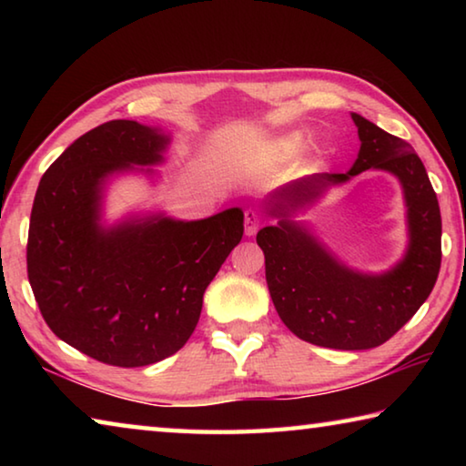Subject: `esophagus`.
Listing matches in <instances>:
<instances>
[{
	"mask_svg": "<svg viewBox=\"0 0 466 466\" xmlns=\"http://www.w3.org/2000/svg\"><path fill=\"white\" fill-rule=\"evenodd\" d=\"M258 226H261V216H258L255 209L244 211V234H247L248 238H250V236L257 234Z\"/></svg>",
	"mask_w": 466,
	"mask_h": 466,
	"instance_id": "esophagus-1",
	"label": "esophagus"
}]
</instances>
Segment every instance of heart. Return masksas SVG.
<instances>
[{"instance_id": "b5f03b06", "label": "heart", "mask_w": 466, "mask_h": 466, "mask_svg": "<svg viewBox=\"0 0 466 466\" xmlns=\"http://www.w3.org/2000/svg\"><path fill=\"white\" fill-rule=\"evenodd\" d=\"M302 141L304 137L299 131H286V133H279L278 137H273L269 147L273 154H291L302 146Z\"/></svg>"}]
</instances>
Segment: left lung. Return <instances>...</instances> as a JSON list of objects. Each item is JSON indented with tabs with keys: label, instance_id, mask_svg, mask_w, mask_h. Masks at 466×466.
<instances>
[{
	"label": "left lung",
	"instance_id": "1",
	"mask_svg": "<svg viewBox=\"0 0 466 466\" xmlns=\"http://www.w3.org/2000/svg\"><path fill=\"white\" fill-rule=\"evenodd\" d=\"M360 152L343 175L302 177L267 195V216L278 219L257 234L265 255L269 294L291 333L330 350H372L420 310L436 286L441 261L438 197L420 156L400 137L351 113ZM366 169L389 171L400 180L406 203L408 247L390 270L361 272L347 266L298 220L306 207Z\"/></svg>",
	"mask_w": 466,
	"mask_h": 466
}]
</instances>
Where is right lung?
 <instances>
[{
    "label": "right lung",
    "instance_id": "obj_1",
    "mask_svg": "<svg viewBox=\"0 0 466 466\" xmlns=\"http://www.w3.org/2000/svg\"><path fill=\"white\" fill-rule=\"evenodd\" d=\"M170 131L102 123L77 137L36 188L28 230V281L61 341L110 366L137 368L177 353L193 335L203 294L240 242V208L203 219L162 209L106 218L119 177L156 185Z\"/></svg>",
    "mask_w": 466,
    "mask_h": 466
}]
</instances>
